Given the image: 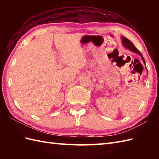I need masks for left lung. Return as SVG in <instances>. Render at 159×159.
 <instances>
[{"label": "left lung", "instance_id": "obj_1", "mask_svg": "<svg viewBox=\"0 0 159 159\" xmlns=\"http://www.w3.org/2000/svg\"><path fill=\"white\" fill-rule=\"evenodd\" d=\"M121 39H122L121 41H122V43L125 48H126L127 49L130 50L132 52H135V53L138 54V55H139L141 57V59H142V61H143V63L146 64V62H145V59L143 58V57L142 56V55H141V52L136 48L135 46H134L133 43H132L129 39H128L127 38H125V37H121ZM146 70H147V68H146Z\"/></svg>", "mask_w": 159, "mask_h": 159}]
</instances>
